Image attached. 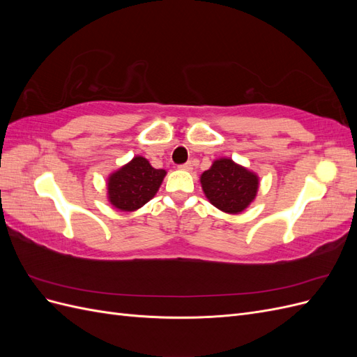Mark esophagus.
<instances>
[{
	"instance_id": "obj_1",
	"label": "esophagus",
	"mask_w": 357,
	"mask_h": 357,
	"mask_svg": "<svg viewBox=\"0 0 357 357\" xmlns=\"http://www.w3.org/2000/svg\"><path fill=\"white\" fill-rule=\"evenodd\" d=\"M178 168H180V169H186V171H190V169H192V162H186V164H181Z\"/></svg>"
}]
</instances>
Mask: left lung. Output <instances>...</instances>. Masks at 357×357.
Here are the masks:
<instances>
[{
	"label": "left lung",
	"mask_w": 357,
	"mask_h": 357,
	"mask_svg": "<svg viewBox=\"0 0 357 357\" xmlns=\"http://www.w3.org/2000/svg\"><path fill=\"white\" fill-rule=\"evenodd\" d=\"M201 185L214 207L236 214L255 199L259 180L256 174L231 159H219L202 172Z\"/></svg>",
	"instance_id": "obj_1"
}]
</instances>
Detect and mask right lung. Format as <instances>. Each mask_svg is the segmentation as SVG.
I'll return each mask as SVG.
<instances>
[{
    "instance_id": "right-lung-1",
    "label": "right lung",
    "mask_w": 357,
    "mask_h": 357,
    "mask_svg": "<svg viewBox=\"0 0 357 357\" xmlns=\"http://www.w3.org/2000/svg\"><path fill=\"white\" fill-rule=\"evenodd\" d=\"M165 174V169H156L137 156L110 176L109 199L119 210L134 211L155 197Z\"/></svg>"
}]
</instances>
